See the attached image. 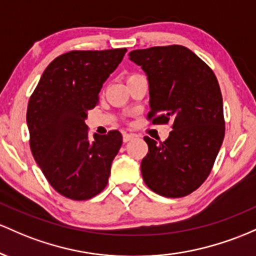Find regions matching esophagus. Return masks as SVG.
<instances>
[{
  "label": "esophagus",
  "mask_w": 256,
  "mask_h": 256,
  "mask_svg": "<svg viewBox=\"0 0 256 256\" xmlns=\"http://www.w3.org/2000/svg\"><path fill=\"white\" fill-rule=\"evenodd\" d=\"M134 138H136V136H134V134H128V133L123 134V142H130V140H133Z\"/></svg>",
  "instance_id": "34e87169"
}]
</instances>
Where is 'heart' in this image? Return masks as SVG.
Returning a JSON list of instances; mask_svg holds the SVG:
<instances>
[{"label": "heart", "instance_id": "obj_1", "mask_svg": "<svg viewBox=\"0 0 256 256\" xmlns=\"http://www.w3.org/2000/svg\"><path fill=\"white\" fill-rule=\"evenodd\" d=\"M136 76H139V74H129V76H128V78H127V80H129V78H132V77H136Z\"/></svg>", "mask_w": 256, "mask_h": 256}]
</instances>
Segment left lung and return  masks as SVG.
Listing matches in <instances>:
<instances>
[{"instance_id": "left-lung-1", "label": "left lung", "mask_w": 256, "mask_h": 256, "mask_svg": "<svg viewBox=\"0 0 256 256\" xmlns=\"http://www.w3.org/2000/svg\"><path fill=\"white\" fill-rule=\"evenodd\" d=\"M129 59L148 74L154 124L172 123L168 139L145 136L142 174L152 191L178 198L197 190L210 174L224 136L222 96L210 68L184 46L136 50Z\"/></svg>"}]
</instances>
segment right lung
<instances>
[{
    "label": "right lung",
    "mask_w": 256,
    "mask_h": 256,
    "mask_svg": "<svg viewBox=\"0 0 256 256\" xmlns=\"http://www.w3.org/2000/svg\"><path fill=\"white\" fill-rule=\"evenodd\" d=\"M126 52L117 48L62 54L47 66L28 100L32 156L52 188L66 198L90 200L108 185L122 134L111 130L90 140L84 120Z\"/></svg>",
    "instance_id": "add662e5"
}]
</instances>
